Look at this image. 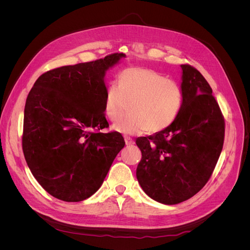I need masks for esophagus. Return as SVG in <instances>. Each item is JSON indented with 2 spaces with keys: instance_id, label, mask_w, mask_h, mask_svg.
Masks as SVG:
<instances>
[{
  "instance_id": "34e87169",
  "label": "esophagus",
  "mask_w": 250,
  "mask_h": 250,
  "mask_svg": "<svg viewBox=\"0 0 250 250\" xmlns=\"http://www.w3.org/2000/svg\"><path fill=\"white\" fill-rule=\"evenodd\" d=\"M124 140H125V144L127 146L128 145H133V144H134V141L130 137H125Z\"/></svg>"
}]
</instances>
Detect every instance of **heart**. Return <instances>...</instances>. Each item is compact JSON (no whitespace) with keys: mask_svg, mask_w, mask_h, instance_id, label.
<instances>
[{"mask_svg":"<svg viewBox=\"0 0 250 250\" xmlns=\"http://www.w3.org/2000/svg\"><path fill=\"white\" fill-rule=\"evenodd\" d=\"M184 93L177 82L146 67H128L110 83L104 96V113L118 122L129 105L130 112L113 126L123 134H140L167 129L183 107Z\"/></svg>","mask_w":250,"mask_h":250,"instance_id":"heart-1","label":"heart"}]
</instances>
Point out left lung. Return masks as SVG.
I'll return each instance as SVG.
<instances>
[{"label": "left lung", "mask_w": 250, "mask_h": 250, "mask_svg": "<svg viewBox=\"0 0 250 250\" xmlns=\"http://www.w3.org/2000/svg\"><path fill=\"white\" fill-rule=\"evenodd\" d=\"M183 107L167 129L138 138L139 184L150 198L177 204L197 194L211 176L224 142V118L200 72L181 64Z\"/></svg>", "instance_id": "left-lung-1"}]
</instances>
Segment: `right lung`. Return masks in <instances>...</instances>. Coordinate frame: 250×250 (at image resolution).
Masks as SVG:
<instances>
[{
	"label": "right lung",
	"instance_id": "right-lung-1",
	"mask_svg": "<svg viewBox=\"0 0 250 250\" xmlns=\"http://www.w3.org/2000/svg\"><path fill=\"white\" fill-rule=\"evenodd\" d=\"M125 57L113 53L95 62L43 73L27 97L21 145L28 167L53 197L82 201L95 194L117 154L122 134L107 128L105 73Z\"/></svg>",
	"mask_w": 250,
	"mask_h": 250
}]
</instances>
